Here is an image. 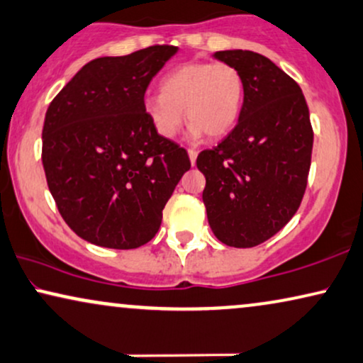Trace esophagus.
Masks as SVG:
<instances>
[{"instance_id": "obj_1", "label": "esophagus", "mask_w": 363, "mask_h": 363, "mask_svg": "<svg viewBox=\"0 0 363 363\" xmlns=\"http://www.w3.org/2000/svg\"><path fill=\"white\" fill-rule=\"evenodd\" d=\"M188 157H190V162H191V164H195V162H196V157H199V152H196V150L190 148V150H188Z\"/></svg>"}]
</instances>
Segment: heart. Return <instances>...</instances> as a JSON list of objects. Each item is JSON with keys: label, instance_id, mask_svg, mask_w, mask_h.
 Returning <instances> with one entry per match:
<instances>
[{"label": "heart", "instance_id": "b5f03b06", "mask_svg": "<svg viewBox=\"0 0 363 363\" xmlns=\"http://www.w3.org/2000/svg\"><path fill=\"white\" fill-rule=\"evenodd\" d=\"M245 79L230 63L190 61L173 68L160 82L158 95L145 100V113L162 138L180 133L183 121H191V136L206 133L218 138L232 131L243 108Z\"/></svg>", "mask_w": 363, "mask_h": 363}]
</instances>
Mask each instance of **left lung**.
Wrapping results in <instances>:
<instances>
[{"instance_id": "left-lung-1", "label": "left lung", "mask_w": 363, "mask_h": 363, "mask_svg": "<svg viewBox=\"0 0 363 363\" xmlns=\"http://www.w3.org/2000/svg\"><path fill=\"white\" fill-rule=\"evenodd\" d=\"M215 58L243 74V108L196 167L206 178L203 203L215 237L250 248L279 233L302 203L313 130L298 83L274 61L243 50L216 51Z\"/></svg>"}]
</instances>
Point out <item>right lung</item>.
Returning a JSON list of instances; mask_svg holds the SVG:
<instances>
[{"label": "right lung", "instance_id": "right-lung-1", "mask_svg": "<svg viewBox=\"0 0 363 363\" xmlns=\"http://www.w3.org/2000/svg\"><path fill=\"white\" fill-rule=\"evenodd\" d=\"M177 46L103 56L79 69L46 110L41 160L60 215L93 245L130 250L157 235L191 163L145 113V91Z\"/></svg>", "mask_w": 363, "mask_h": 363}]
</instances>
